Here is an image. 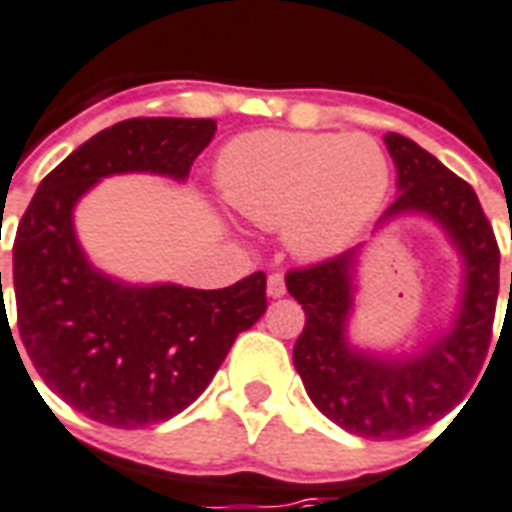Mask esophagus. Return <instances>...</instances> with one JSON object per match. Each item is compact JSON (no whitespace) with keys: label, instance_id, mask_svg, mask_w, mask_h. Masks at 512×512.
I'll list each match as a JSON object with an SVG mask.
<instances>
[{"label":"esophagus","instance_id":"esophagus-1","mask_svg":"<svg viewBox=\"0 0 512 512\" xmlns=\"http://www.w3.org/2000/svg\"><path fill=\"white\" fill-rule=\"evenodd\" d=\"M265 290H268V298H282L284 292H287L282 273H271V276H268V284H265Z\"/></svg>","mask_w":512,"mask_h":512}]
</instances>
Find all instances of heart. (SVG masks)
I'll use <instances>...</instances> for the list:
<instances>
[{"label":"heart","mask_w":512,"mask_h":512,"mask_svg":"<svg viewBox=\"0 0 512 512\" xmlns=\"http://www.w3.org/2000/svg\"><path fill=\"white\" fill-rule=\"evenodd\" d=\"M220 187L244 220L284 228L295 255L322 260L376 214L389 187V163L362 134L257 131L225 147Z\"/></svg>","instance_id":"1"}]
</instances>
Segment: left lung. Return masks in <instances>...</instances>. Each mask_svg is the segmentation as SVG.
I'll return each mask as SVG.
<instances>
[{"instance_id":"8db88e82","label":"left lung","mask_w":512,"mask_h":512,"mask_svg":"<svg viewBox=\"0 0 512 512\" xmlns=\"http://www.w3.org/2000/svg\"><path fill=\"white\" fill-rule=\"evenodd\" d=\"M397 169V198L378 225L419 214L438 225L464 265L459 311L446 333L403 354L349 341L357 252L287 273L306 311L292 360L311 403L346 432L373 440L416 435L446 416L483 368L499 295V247L475 190L400 134L384 136Z\"/></svg>"}]
</instances>
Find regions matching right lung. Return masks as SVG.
<instances>
[{"label": "right lung", "instance_id": "obj_1", "mask_svg": "<svg viewBox=\"0 0 512 512\" xmlns=\"http://www.w3.org/2000/svg\"><path fill=\"white\" fill-rule=\"evenodd\" d=\"M214 131L206 117H134L104 128L39 182L18 225V335L39 378L99 424L136 429L185 411L236 335L265 314L263 271L222 290L126 284L99 271L74 233V206L99 179L144 171L185 182Z\"/></svg>", "mask_w": 512, "mask_h": 512}]
</instances>
